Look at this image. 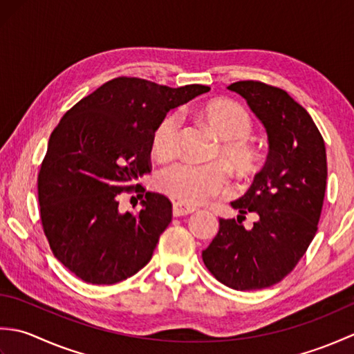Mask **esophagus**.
<instances>
[{
  "instance_id": "1",
  "label": "esophagus",
  "mask_w": 354,
  "mask_h": 354,
  "mask_svg": "<svg viewBox=\"0 0 354 354\" xmlns=\"http://www.w3.org/2000/svg\"><path fill=\"white\" fill-rule=\"evenodd\" d=\"M196 207L190 205V204H185L183 201H176L173 202V216L176 217H181V216H187V214H192L196 212Z\"/></svg>"
}]
</instances>
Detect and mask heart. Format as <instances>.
<instances>
[{
  "instance_id": "heart-1",
  "label": "heart",
  "mask_w": 354,
  "mask_h": 354,
  "mask_svg": "<svg viewBox=\"0 0 354 354\" xmlns=\"http://www.w3.org/2000/svg\"><path fill=\"white\" fill-rule=\"evenodd\" d=\"M199 115L221 138L214 150L221 160L207 164L176 162L162 169L156 176V185L162 193L184 202L201 204L227 189L231 170L239 178H251L259 167V152L248 137L252 133V120L239 103L217 99L201 106ZM179 137V115L164 114L150 133V150L158 160H170L176 155Z\"/></svg>"
}]
</instances>
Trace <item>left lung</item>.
<instances>
[{"mask_svg":"<svg viewBox=\"0 0 354 354\" xmlns=\"http://www.w3.org/2000/svg\"><path fill=\"white\" fill-rule=\"evenodd\" d=\"M266 127L265 167L242 198L231 202L236 219H219V232L205 251L207 269L236 290H257L292 272L318 231L327 181L322 135L301 104L281 88L257 80L234 82ZM248 212L258 216L251 230L241 225Z\"/></svg>","mask_w":354,"mask_h":354,"instance_id":"obj_1","label":"left lung"}]
</instances>
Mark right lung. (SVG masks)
<instances>
[{
  "mask_svg": "<svg viewBox=\"0 0 354 354\" xmlns=\"http://www.w3.org/2000/svg\"><path fill=\"white\" fill-rule=\"evenodd\" d=\"M208 91L115 77L66 111L51 132L37 173L41 223L55 257L80 280L114 284L152 259L171 202L135 184L152 170L150 133L169 109ZM122 192L143 198L140 212L119 213Z\"/></svg>",
  "mask_w": 354,
  "mask_h": 354,
  "instance_id": "obj_1",
  "label": "right lung"
}]
</instances>
